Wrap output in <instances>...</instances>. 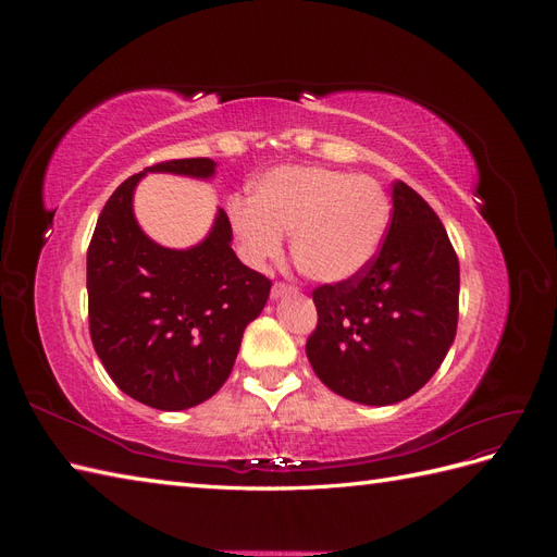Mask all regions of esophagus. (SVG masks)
<instances>
[{"instance_id":"obj_1","label":"esophagus","mask_w":557,"mask_h":557,"mask_svg":"<svg viewBox=\"0 0 557 557\" xmlns=\"http://www.w3.org/2000/svg\"><path fill=\"white\" fill-rule=\"evenodd\" d=\"M290 293H295L293 285H288V283H274V288H272V299H278V297H283V295H290Z\"/></svg>"}]
</instances>
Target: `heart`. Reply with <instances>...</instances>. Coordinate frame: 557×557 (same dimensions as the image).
<instances>
[{"label":"heart","mask_w":557,"mask_h":557,"mask_svg":"<svg viewBox=\"0 0 557 557\" xmlns=\"http://www.w3.org/2000/svg\"><path fill=\"white\" fill-rule=\"evenodd\" d=\"M232 227L252 262L276 258L293 232V258L309 278L344 283L376 258L391 218L379 183L325 166H276L234 201Z\"/></svg>","instance_id":"b5f03b06"}]
</instances>
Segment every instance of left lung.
<instances>
[{
    "instance_id": "8db88e82",
    "label": "left lung",
    "mask_w": 557,
    "mask_h": 557,
    "mask_svg": "<svg viewBox=\"0 0 557 557\" xmlns=\"http://www.w3.org/2000/svg\"><path fill=\"white\" fill-rule=\"evenodd\" d=\"M460 264L428 201L393 183V221L358 276L313 290L307 358L332 393L387 407L418 393L458 330Z\"/></svg>"
}]
</instances>
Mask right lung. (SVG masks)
Returning <instances> with one entry per match:
<instances>
[{
    "instance_id": "right-lung-1",
    "label": "right lung",
    "mask_w": 557,
    "mask_h": 557,
    "mask_svg": "<svg viewBox=\"0 0 557 557\" xmlns=\"http://www.w3.org/2000/svg\"><path fill=\"white\" fill-rule=\"evenodd\" d=\"M146 174L211 178L215 162L188 158L146 166L109 197L88 248L90 336L125 395L160 411H183L221 391L272 281L232 250L223 209L197 246L178 250L146 237L132 209Z\"/></svg>"
}]
</instances>
